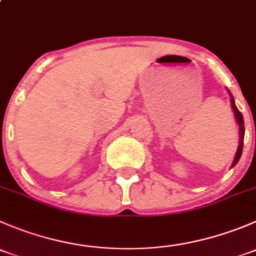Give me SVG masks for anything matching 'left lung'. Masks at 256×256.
<instances>
[{
	"label": "left lung",
	"mask_w": 256,
	"mask_h": 256,
	"mask_svg": "<svg viewBox=\"0 0 256 256\" xmlns=\"http://www.w3.org/2000/svg\"><path fill=\"white\" fill-rule=\"evenodd\" d=\"M229 95H230L232 98V106H233V112H234V115H236V121H238V125H239V131H240V141H239V147H238V151H236V158H234V162H233V166L236 164V162L239 161L240 156H242V144H244V134H245V128H244V118H242V112H239L238 108L236 106V102H234L233 100V96H232L230 92H228Z\"/></svg>",
	"instance_id": "1"
}]
</instances>
